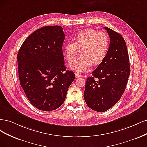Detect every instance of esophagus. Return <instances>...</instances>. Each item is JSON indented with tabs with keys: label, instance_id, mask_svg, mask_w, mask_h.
Here are the masks:
<instances>
[{
	"label": "esophagus",
	"instance_id": "1",
	"mask_svg": "<svg viewBox=\"0 0 147 147\" xmlns=\"http://www.w3.org/2000/svg\"><path fill=\"white\" fill-rule=\"evenodd\" d=\"M75 76L76 78H79L82 76V74H79V73H76L75 74Z\"/></svg>",
	"mask_w": 147,
	"mask_h": 147
}]
</instances>
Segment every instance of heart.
Listing matches in <instances>:
<instances>
[{"mask_svg":"<svg viewBox=\"0 0 147 147\" xmlns=\"http://www.w3.org/2000/svg\"><path fill=\"white\" fill-rule=\"evenodd\" d=\"M110 45V38L107 33L93 29L78 31L74 36V42H68L64 48L65 59L70 61L78 49L81 55L69 63V67L76 72H82L93 64H100L105 60Z\"/></svg>","mask_w":147,"mask_h":147,"instance_id":"1","label":"heart"}]
</instances>
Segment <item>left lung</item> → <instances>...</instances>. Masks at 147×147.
<instances>
[{
  "instance_id": "obj_1",
  "label": "left lung",
  "mask_w": 147,
  "mask_h": 147,
  "mask_svg": "<svg viewBox=\"0 0 147 147\" xmlns=\"http://www.w3.org/2000/svg\"><path fill=\"white\" fill-rule=\"evenodd\" d=\"M110 37L106 57L88 77L84 93L92 110L105 112L120 100L130 74L129 55L125 41L118 33L105 27Z\"/></svg>"
}]
</instances>
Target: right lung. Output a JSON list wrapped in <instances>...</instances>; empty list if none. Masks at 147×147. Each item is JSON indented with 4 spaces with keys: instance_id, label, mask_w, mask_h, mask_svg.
Wrapping results in <instances>:
<instances>
[{
    "instance_id": "obj_1",
    "label": "right lung",
    "mask_w": 147,
    "mask_h": 147,
    "mask_svg": "<svg viewBox=\"0 0 147 147\" xmlns=\"http://www.w3.org/2000/svg\"><path fill=\"white\" fill-rule=\"evenodd\" d=\"M65 38L61 26H45L28 36L18 53L20 84L29 101L39 110L60 107L74 80V73L65 66Z\"/></svg>"
}]
</instances>
